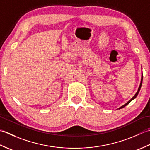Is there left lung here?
<instances>
[{
  "mask_svg": "<svg viewBox=\"0 0 150 150\" xmlns=\"http://www.w3.org/2000/svg\"><path fill=\"white\" fill-rule=\"evenodd\" d=\"M142 79H143V75H142V76H141V80H140V85H139V88H138V91H137V92L136 93V94H135V95H134L133 96V98H131L130 100H129L128 101V102L126 103H125L124 105H123L122 106H121L120 108H118V109H122V108H124L125 106H126L127 105H128L129 104V103L131 102V101H132L133 100H134L135 98L137 96V95H138V94H139V91H140V88H141V86H142Z\"/></svg>",
  "mask_w": 150,
  "mask_h": 150,
  "instance_id": "left-lung-1",
  "label": "left lung"
}]
</instances>
